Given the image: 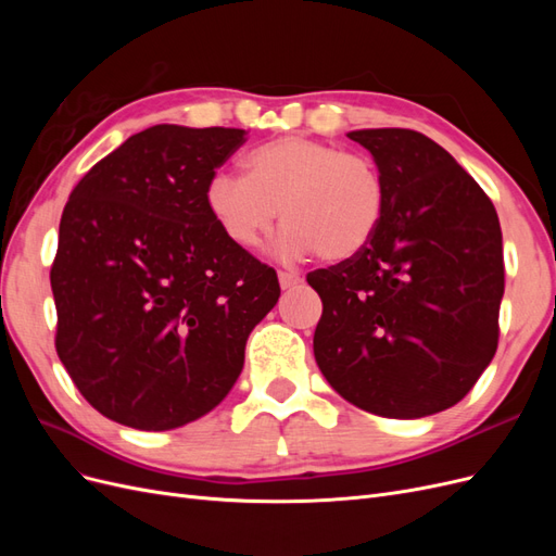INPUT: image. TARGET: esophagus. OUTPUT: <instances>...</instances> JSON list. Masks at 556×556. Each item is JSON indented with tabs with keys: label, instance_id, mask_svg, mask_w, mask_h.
I'll use <instances>...</instances> for the list:
<instances>
[{
	"label": "esophagus",
	"instance_id": "34e87169",
	"mask_svg": "<svg viewBox=\"0 0 556 556\" xmlns=\"http://www.w3.org/2000/svg\"><path fill=\"white\" fill-rule=\"evenodd\" d=\"M278 280H280V288L282 290H292V288H296V285H301V276L299 274H290V271H280Z\"/></svg>",
	"mask_w": 556,
	"mask_h": 556
}]
</instances>
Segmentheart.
I'll use <instances>...</instances> for the list:
<instances>
[{
  "label": "heart",
  "instance_id": "obj_1",
  "mask_svg": "<svg viewBox=\"0 0 556 556\" xmlns=\"http://www.w3.org/2000/svg\"><path fill=\"white\" fill-rule=\"evenodd\" d=\"M245 176L215 174L206 206L225 237L257 248L280 220V250L290 257L317 252L348 262L368 248L387 206L382 174L359 153L308 137H280L252 148Z\"/></svg>",
  "mask_w": 556,
  "mask_h": 556
}]
</instances>
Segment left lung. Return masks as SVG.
Here are the masks:
<instances>
[{
    "instance_id": "8db88e82",
    "label": "left lung",
    "mask_w": 556,
    "mask_h": 556,
    "mask_svg": "<svg viewBox=\"0 0 556 556\" xmlns=\"http://www.w3.org/2000/svg\"><path fill=\"white\" fill-rule=\"evenodd\" d=\"M348 137L374 155L387 206L362 255L306 276L323 299L315 362L366 413H441L470 392L498 345L496 208L425 134L387 127Z\"/></svg>"
}]
</instances>
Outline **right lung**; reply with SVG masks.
Here are the masks:
<instances>
[{
  "label": "right lung",
  "instance_id": "right-lung-1",
  "mask_svg": "<svg viewBox=\"0 0 556 556\" xmlns=\"http://www.w3.org/2000/svg\"><path fill=\"white\" fill-rule=\"evenodd\" d=\"M245 129L155 125L78 180L50 268L55 350L94 410L141 431L194 422L241 376L245 341L280 296L233 245L206 185Z\"/></svg>",
  "mask_w": 556,
  "mask_h": 556
}]
</instances>
